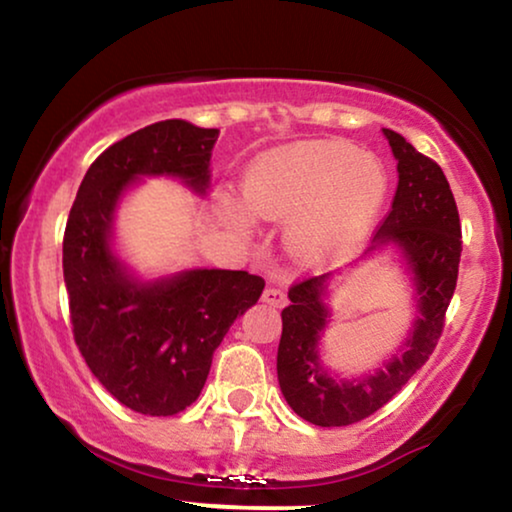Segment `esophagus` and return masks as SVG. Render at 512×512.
<instances>
[{
	"instance_id": "34e87169",
	"label": "esophagus",
	"mask_w": 512,
	"mask_h": 512,
	"mask_svg": "<svg viewBox=\"0 0 512 512\" xmlns=\"http://www.w3.org/2000/svg\"><path fill=\"white\" fill-rule=\"evenodd\" d=\"M262 302L269 306H276V309H283V306L288 304V295L278 288H267L262 292Z\"/></svg>"
}]
</instances>
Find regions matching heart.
Masks as SVG:
<instances>
[{
	"instance_id": "1",
	"label": "heart",
	"mask_w": 512,
	"mask_h": 512,
	"mask_svg": "<svg viewBox=\"0 0 512 512\" xmlns=\"http://www.w3.org/2000/svg\"><path fill=\"white\" fill-rule=\"evenodd\" d=\"M388 194L377 156L351 142L309 140L262 152L243 175L241 199L252 217L285 222L283 248L316 269L370 229Z\"/></svg>"
}]
</instances>
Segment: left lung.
Returning <instances> with one entry per match:
<instances>
[{"label":"left lung","mask_w":512,"mask_h":512,"mask_svg":"<svg viewBox=\"0 0 512 512\" xmlns=\"http://www.w3.org/2000/svg\"><path fill=\"white\" fill-rule=\"evenodd\" d=\"M398 161L391 213L374 234L367 257L393 250L414 288V318L391 358L358 377L342 379L323 363V337L332 323L335 274L292 285L278 344V384L295 414L313 426H349L370 417L403 388L438 344L454 295L461 257V224L454 194L438 163L403 135L384 128Z\"/></svg>","instance_id":"1"}]
</instances>
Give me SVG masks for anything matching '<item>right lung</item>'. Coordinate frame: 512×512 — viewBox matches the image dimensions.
<instances>
[{
	"label": "right lung",
	"mask_w": 512,
	"mask_h": 512,
	"mask_svg": "<svg viewBox=\"0 0 512 512\" xmlns=\"http://www.w3.org/2000/svg\"><path fill=\"white\" fill-rule=\"evenodd\" d=\"M217 135L185 119L126 135L91 163L67 217L63 274L74 342L95 379L147 417H173L199 398L215 349L264 290L260 276L229 269L142 278L114 248L121 201L145 177H173L208 194Z\"/></svg>",
	"instance_id": "right-lung-1"
}]
</instances>
